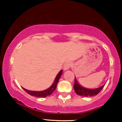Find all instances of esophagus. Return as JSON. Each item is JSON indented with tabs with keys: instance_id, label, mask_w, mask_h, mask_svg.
Listing matches in <instances>:
<instances>
[{
	"instance_id": "esophagus-1",
	"label": "esophagus",
	"mask_w": 122,
	"mask_h": 122,
	"mask_svg": "<svg viewBox=\"0 0 122 122\" xmlns=\"http://www.w3.org/2000/svg\"><path fill=\"white\" fill-rule=\"evenodd\" d=\"M71 66V62H66V63H65L64 66H63V69L65 70H68L70 68Z\"/></svg>"
}]
</instances>
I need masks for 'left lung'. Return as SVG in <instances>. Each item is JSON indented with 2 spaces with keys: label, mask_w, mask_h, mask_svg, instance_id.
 <instances>
[{
  "label": "left lung",
  "mask_w": 122,
  "mask_h": 122,
  "mask_svg": "<svg viewBox=\"0 0 122 122\" xmlns=\"http://www.w3.org/2000/svg\"><path fill=\"white\" fill-rule=\"evenodd\" d=\"M103 87H104V86H102L100 87L95 89H87L81 86L77 82L76 77L74 79V89L75 90V92L79 95L82 96V97H92V96L97 95L103 89Z\"/></svg>",
  "instance_id": "obj_1"
}]
</instances>
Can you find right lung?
<instances>
[{
    "label": "right lung",
    "instance_id": "1",
    "mask_svg": "<svg viewBox=\"0 0 122 122\" xmlns=\"http://www.w3.org/2000/svg\"><path fill=\"white\" fill-rule=\"evenodd\" d=\"M62 74V70H61L60 71V72L58 73L57 75L56 76L54 81L53 84H52V86L49 88H48V89L43 90V91H31V90H27V89H24V88H23V89L27 93H29V95H30L31 96H35V97L39 98L46 97H48V95H50L51 94H52V93H53V92L56 90L59 79H60V76H61Z\"/></svg>",
    "mask_w": 122,
    "mask_h": 122
}]
</instances>
